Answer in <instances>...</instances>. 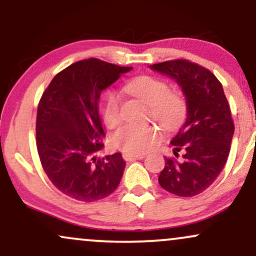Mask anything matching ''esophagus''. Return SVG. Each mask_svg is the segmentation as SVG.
<instances>
[{
    "label": "esophagus",
    "instance_id": "34e87169",
    "mask_svg": "<svg viewBox=\"0 0 256 256\" xmlns=\"http://www.w3.org/2000/svg\"><path fill=\"white\" fill-rule=\"evenodd\" d=\"M144 156H146L144 154H126V152H124V154H122V158H124L125 161L140 160V158H143Z\"/></svg>",
    "mask_w": 256,
    "mask_h": 256
}]
</instances>
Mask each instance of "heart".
<instances>
[{"mask_svg": "<svg viewBox=\"0 0 256 256\" xmlns=\"http://www.w3.org/2000/svg\"><path fill=\"white\" fill-rule=\"evenodd\" d=\"M125 90L148 104L146 116L166 131H173L182 124L186 114V102L177 90H170L164 79L152 76H140L125 85ZM104 125L113 128L122 122L120 98L116 91H108L101 104ZM161 140V131L152 124H128L112 134V144L126 154H143Z\"/></svg>", "mask_w": 256, "mask_h": 256, "instance_id": "heart-1", "label": "heart"}]
</instances>
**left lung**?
Returning <instances> with one entry per match:
<instances>
[{"label":"left lung","mask_w":256,"mask_h":256,"mask_svg":"<svg viewBox=\"0 0 256 256\" xmlns=\"http://www.w3.org/2000/svg\"><path fill=\"white\" fill-rule=\"evenodd\" d=\"M150 67L180 85L188 107L186 120L171 142L176 158H165L158 184L173 195L192 198L210 188L224 168L234 132L230 104L218 78L201 64L177 58Z\"/></svg>","instance_id":"left-lung-1"}]
</instances>
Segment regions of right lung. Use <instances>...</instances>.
<instances>
[{
  "mask_svg": "<svg viewBox=\"0 0 256 256\" xmlns=\"http://www.w3.org/2000/svg\"><path fill=\"white\" fill-rule=\"evenodd\" d=\"M132 67L98 58L70 64L44 90L37 108L36 144L54 186L71 198L94 202L118 188L125 168L122 154H96L106 137L98 114L101 91Z\"/></svg>",
  "mask_w": 256,
  "mask_h": 256,
  "instance_id": "add662e5",
  "label": "right lung"
}]
</instances>
